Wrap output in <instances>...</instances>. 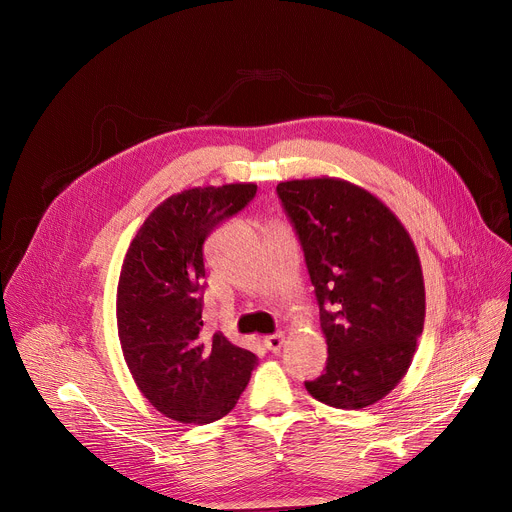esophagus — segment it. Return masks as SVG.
Masks as SVG:
<instances>
[{
  "label": "esophagus",
  "mask_w": 512,
  "mask_h": 512,
  "mask_svg": "<svg viewBox=\"0 0 512 512\" xmlns=\"http://www.w3.org/2000/svg\"><path fill=\"white\" fill-rule=\"evenodd\" d=\"M283 340H285V336L281 334V332H277V334H271V336H265V348L267 350H271V352H279V348L283 346Z\"/></svg>",
  "instance_id": "34e87169"
}]
</instances>
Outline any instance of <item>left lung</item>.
<instances>
[{
  "label": "left lung",
  "mask_w": 512,
  "mask_h": 512,
  "mask_svg": "<svg viewBox=\"0 0 512 512\" xmlns=\"http://www.w3.org/2000/svg\"><path fill=\"white\" fill-rule=\"evenodd\" d=\"M294 227L328 344L308 393L338 409L383 399L407 373L423 332L425 287L417 251L371 192L334 178L277 184Z\"/></svg>",
  "instance_id": "8db88e82"
}]
</instances>
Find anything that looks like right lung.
Returning a JSON list of instances; mask_svg holds the SVG:
<instances>
[{
  "label": "right lung",
  "mask_w": 512,
  "mask_h": 512,
  "mask_svg": "<svg viewBox=\"0 0 512 512\" xmlns=\"http://www.w3.org/2000/svg\"><path fill=\"white\" fill-rule=\"evenodd\" d=\"M255 194V184L174 194L145 218L123 259L117 287L123 356L143 397L174 421L225 417L257 364L251 350L202 330L204 241Z\"/></svg>",
  "instance_id": "obj_1"
}]
</instances>
